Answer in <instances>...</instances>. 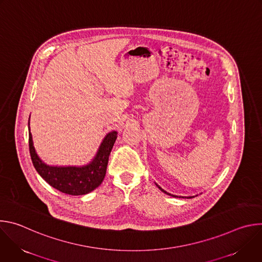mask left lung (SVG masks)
Instances as JSON below:
<instances>
[{
    "instance_id": "obj_1",
    "label": "left lung",
    "mask_w": 262,
    "mask_h": 262,
    "mask_svg": "<svg viewBox=\"0 0 262 262\" xmlns=\"http://www.w3.org/2000/svg\"><path fill=\"white\" fill-rule=\"evenodd\" d=\"M157 185H158V184H157ZM158 188H159V189H160V190H161V191H162V192H164V193H165V194H167V195H170V196H172V197H178V196H175V195H171V194H169V193H167V192H166V191H164V190H163V189H162V188H161V186H159V185H158ZM179 198H180V197H179ZM181 198H188V199H189V198H192V197H181Z\"/></svg>"
}]
</instances>
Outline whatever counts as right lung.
I'll list each match as a JSON object with an SVG mask.
<instances>
[{
    "label": "right lung",
    "instance_id": "right-lung-1",
    "mask_svg": "<svg viewBox=\"0 0 262 262\" xmlns=\"http://www.w3.org/2000/svg\"><path fill=\"white\" fill-rule=\"evenodd\" d=\"M116 139L117 132L108 133L102 140L96 156L88 165L49 166L37 156L29 127V149L36 171L53 188L73 196L88 194L99 186L105 176L108 157Z\"/></svg>",
    "mask_w": 262,
    "mask_h": 262
}]
</instances>
